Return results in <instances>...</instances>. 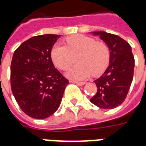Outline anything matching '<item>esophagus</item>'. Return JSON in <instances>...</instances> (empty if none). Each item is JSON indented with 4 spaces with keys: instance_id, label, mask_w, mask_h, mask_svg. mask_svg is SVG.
I'll list each match as a JSON object with an SVG mask.
<instances>
[{
    "instance_id": "esophagus-1",
    "label": "esophagus",
    "mask_w": 146,
    "mask_h": 146,
    "mask_svg": "<svg viewBox=\"0 0 146 146\" xmlns=\"http://www.w3.org/2000/svg\"><path fill=\"white\" fill-rule=\"evenodd\" d=\"M70 82L73 83V84H76V85H79V86H82L85 84L84 82H78V81H75V80H70Z\"/></svg>"
}]
</instances>
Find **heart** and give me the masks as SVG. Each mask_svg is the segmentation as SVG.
Returning a JSON list of instances; mask_svg holds the SVG:
<instances>
[{
	"label": "heart",
	"mask_w": 146,
	"mask_h": 146,
	"mask_svg": "<svg viewBox=\"0 0 146 146\" xmlns=\"http://www.w3.org/2000/svg\"><path fill=\"white\" fill-rule=\"evenodd\" d=\"M67 46L55 44L51 51L54 66L59 70L68 69L76 57V66L67 72V76L75 80H84L88 77L98 76L106 70L110 63V49L104 42L85 35H74L66 40Z\"/></svg>",
	"instance_id": "b5f03b06"
}]
</instances>
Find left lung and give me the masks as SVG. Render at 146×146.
Returning a JSON list of instances; mask_svg holds the SVG:
<instances>
[{
  "mask_svg": "<svg viewBox=\"0 0 146 146\" xmlns=\"http://www.w3.org/2000/svg\"><path fill=\"white\" fill-rule=\"evenodd\" d=\"M98 36L110 49V66L94 82L97 93L90 101L102 109H114L125 100L131 84L135 58L131 47L120 36L103 31L92 32Z\"/></svg>",
  "mask_w": 146,
  "mask_h": 146,
  "instance_id": "obj_1",
  "label": "left lung"
}]
</instances>
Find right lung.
Returning <instances> with one entry per match:
<instances>
[{
    "mask_svg": "<svg viewBox=\"0 0 146 146\" xmlns=\"http://www.w3.org/2000/svg\"><path fill=\"white\" fill-rule=\"evenodd\" d=\"M60 35L31 37L15 51L11 64V87L27 115L45 119L58 109L69 80L55 69L51 51Z\"/></svg>",
    "mask_w": 146,
    "mask_h": 146,
    "instance_id": "right-lung-1",
    "label": "right lung"
}]
</instances>
